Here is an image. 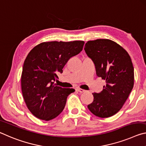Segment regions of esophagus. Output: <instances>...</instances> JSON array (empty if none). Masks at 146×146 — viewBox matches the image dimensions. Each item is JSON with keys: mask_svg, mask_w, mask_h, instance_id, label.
<instances>
[{"mask_svg": "<svg viewBox=\"0 0 146 146\" xmlns=\"http://www.w3.org/2000/svg\"><path fill=\"white\" fill-rule=\"evenodd\" d=\"M76 90H77V91H78V92H82V93L86 91L85 90L82 89H80V88H77V89H76Z\"/></svg>", "mask_w": 146, "mask_h": 146, "instance_id": "obj_1", "label": "esophagus"}]
</instances>
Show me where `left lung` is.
<instances>
[{
    "label": "left lung",
    "mask_w": 146,
    "mask_h": 146,
    "mask_svg": "<svg viewBox=\"0 0 146 146\" xmlns=\"http://www.w3.org/2000/svg\"><path fill=\"white\" fill-rule=\"evenodd\" d=\"M84 50L94 64L97 76L106 82L102 92L92 93L94 101L88 109L100 118L113 116L121 109L133 88L131 57L120 45L109 39L89 40Z\"/></svg>",
    "instance_id": "left-lung-1"
}]
</instances>
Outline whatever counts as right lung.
I'll return each instance as SVG.
<instances>
[{"mask_svg": "<svg viewBox=\"0 0 146 146\" xmlns=\"http://www.w3.org/2000/svg\"><path fill=\"white\" fill-rule=\"evenodd\" d=\"M85 42H44L30 52L24 62L21 89L26 106L33 115L49 121L57 117L65 106L68 96L75 90L62 88L54 83L57 73L70 57L82 51Z\"/></svg>", "mask_w": 146, "mask_h": 146, "instance_id": "obj_1", "label": "right lung"}]
</instances>
